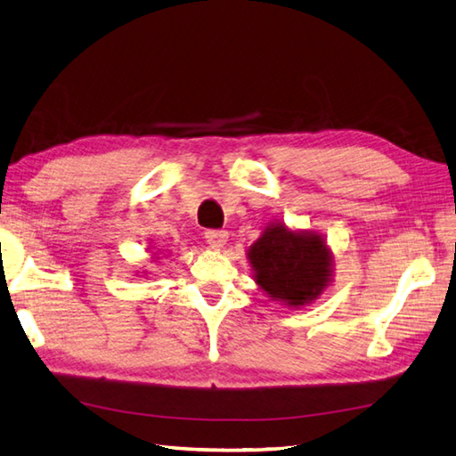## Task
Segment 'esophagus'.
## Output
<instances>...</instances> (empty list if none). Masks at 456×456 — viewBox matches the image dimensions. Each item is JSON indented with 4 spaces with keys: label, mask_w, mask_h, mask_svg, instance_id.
Instances as JSON below:
<instances>
[{
    "label": "esophagus",
    "mask_w": 456,
    "mask_h": 456,
    "mask_svg": "<svg viewBox=\"0 0 456 456\" xmlns=\"http://www.w3.org/2000/svg\"><path fill=\"white\" fill-rule=\"evenodd\" d=\"M227 239H229V233H227V231H223V229L205 231V240H208V245L211 248H223V245L227 243Z\"/></svg>",
    "instance_id": "obj_1"
}]
</instances>
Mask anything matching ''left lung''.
Wrapping results in <instances>:
<instances>
[{"mask_svg":"<svg viewBox=\"0 0 456 456\" xmlns=\"http://www.w3.org/2000/svg\"><path fill=\"white\" fill-rule=\"evenodd\" d=\"M248 263L258 289L290 308L306 306L332 282L334 256L322 235L289 229L276 221L248 247Z\"/></svg>","mask_w":456,"mask_h":456,"instance_id":"8db88e82","label":"left lung"}]
</instances>
